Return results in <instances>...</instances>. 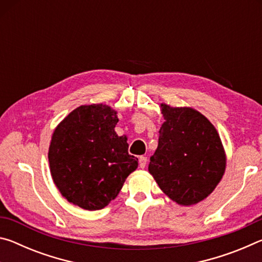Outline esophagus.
Returning a JSON list of instances; mask_svg holds the SVG:
<instances>
[{
  "instance_id": "obj_1",
  "label": "esophagus",
  "mask_w": 262,
  "mask_h": 262,
  "mask_svg": "<svg viewBox=\"0 0 262 262\" xmlns=\"http://www.w3.org/2000/svg\"><path fill=\"white\" fill-rule=\"evenodd\" d=\"M147 162H148L147 157H144V156H140L139 157V163H140V167L141 168H144L145 167V165H147Z\"/></svg>"
}]
</instances>
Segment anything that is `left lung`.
Here are the masks:
<instances>
[{
    "label": "left lung",
    "mask_w": 262,
    "mask_h": 262,
    "mask_svg": "<svg viewBox=\"0 0 262 262\" xmlns=\"http://www.w3.org/2000/svg\"><path fill=\"white\" fill-rule=\"evenodd\" d=\"M164 118L149 173L180 206L196 205L223 178L227 155L219 132L199 111L161 104Z\"/></svg>",
    "instance_id": "obj_1"
}]
</instances>
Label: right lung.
<instances>
[{
	"label": "right lung",
	"instance_id": "right-lung-1",
	"mask_svg": "<svg viewBox=\"0 0 262 262\" xmlns=\"http://www.w3.org/2000/svg\"><path fill=\"white\" fill-rule=\"evenodd\" d=\"M118 121V112L108 105H82L53 132L48 149L52 179L62 196L82 209H103L139 166L128 154L127 136L114 130Z\"/></svg>",
	"mask_w": 262,
	"mask_h": 262
}]
</instances>
